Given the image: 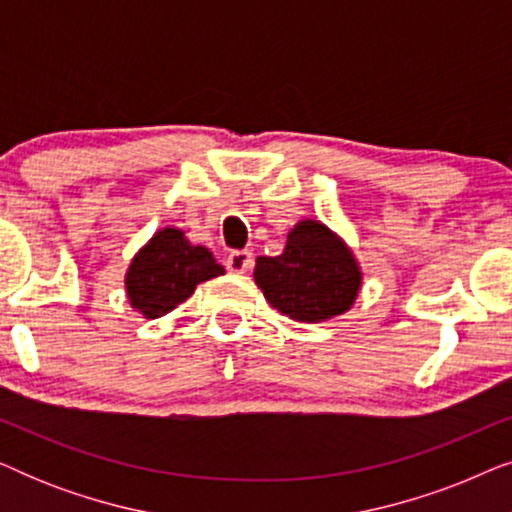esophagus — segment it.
<instances>
[{"label": "esophagus", "mask_w": 512, "mask_h": 512, "mask_svg": "<svg viewBox=\"0 0 512 512\" xmlns=\"http://www.w3.org/2000/svg\"><path fill=\"white\" fill-rule=\"evenodd\" d=\"M226 265L230 272H249L251 265H254V256H251V251L247 249L233 251V254L226 258Z\"/></svg>", "instance_id": "34e87169"}]
</instances>
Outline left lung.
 I'll return each instance as SVG.
<instances>
[{"label": "left lung", "instance_id": "obj_1", "mask_svg": "<svg viewBox=\"0 0 512 512\" xmlns=\"http://www.w3.org/2000/svg\"><path fill=\"white\" fill-rule=\"evenodd\" d=\"M254 277L275 310L307 324L347 312L361 289L352 251L319 221H300L282 256H258Z\"/></svg>", "mask_w": 512, "mask_h": 512}]
</instances>
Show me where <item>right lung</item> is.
Masks as SVG:
<instances>
[{
  "label": "right lung",
  "instance_id": "1",
  "mask_svg": "<svg viewBox=\"0 0 512 512\" xmlns=\"http://www.w3.org/2000/svg\"><path fill=\"white\" fill-rule=\"evenodd\" d=\"M223 272L212 251L193 247L177 228H163L132 258L125 289L135 310L146 319H158L184 303L200 282Z\"/></svg>",
  "mask_w": 512,
  "mask_h": 512
}]
</instances>
